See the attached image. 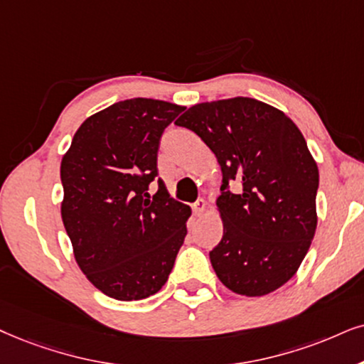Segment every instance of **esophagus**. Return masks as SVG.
<instances>
[{
  "label": "esophagus",
  "instance_id": "34e87169",
  "mask_svg": "<svg viewBox=\"0 0 364 364\" xmlns=\"http://www.w3.org/2000/svg\"><path fill=\"white\" fill-rule=\"evenodd\" d=\"M205 210H206V201L203 200V198L196 200L195 205H193V213H195L196 216H201L205 213Z\"/></svg>",
  "mask_w": 364,
  "mask_h": 364
}]
</instances>
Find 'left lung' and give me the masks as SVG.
Masks as SVG:
<instances>
[{
	"instance_id": "8db88e82",
	"label": "left lung",
	"mask_w": 364,
	"mask_h": 364,
	"mask_svg": "<svg viewBox=\"0 0 364 364\" xmlns=\"http://www.w3.org/2000/svg\"><path fill=\"white\" fill-rule=\"evenodd\" d=\"M174 124L201 137L222 168L223 237L210 252L218 279L248 297L279 289L317 225L319 171L304 136L284 112L248 97L196 104Z\"/></svg>"
}]
</instances>
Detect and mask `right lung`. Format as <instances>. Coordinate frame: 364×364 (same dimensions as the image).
I'll return each mask as SVG.
<instances>
[{
	"label": "right lung",
	"instance_id": "add662e5",
	"mask_svg": "<svg viewBox=\"0 0 364 364\" xmlns=\"http://www.w3.org/2000/svg\"><path fill=\"white\" fill-rule=\"evenodd\" d=\"M185 107L127 99L79 127L63 156L62 220L82 272L117 301H139L166 284L191 208L158 178L164 129ZM159 181V191L149 193Z\"/></svg>",
	"mask_w": 364,
	"mask_h": 364
}]
</instances>
